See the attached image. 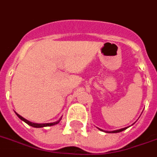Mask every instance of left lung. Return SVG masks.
I'll use <instances>...</instances> for the list:
<instances>
[{
  "label": "left lung",
  "instance_id": "8db88e82",
  "mask_svg": "<svg viewBox=\"0 0 157 157\" xmlns=\"http://www.w3.org/2000/svg\"><path fill=\"white\" fill-rule=\"evenodd\" d=\"M125 129H127V128H122V129H119V130L113 131V132H109V133H117V132H122V131H124Z\"/></svg>",
  "mask_w": 157,
  "mask_h": 157
}]
</instances>
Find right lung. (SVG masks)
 I'll list each match as a JSON object with an SVG mask.
<instances>
[{"mask_svg": "<svg viewBox=\"0 0 157 157\" xmlns=\"http://www.w3.org/2000/svg\"><path fill=\"white\" fill-rule=\"evenodd\" d=\"M16 115L18 116L19 118L21 119L22 121H24L25 122H26L27 124L29 125V126H31V127H33V128H43V127H49V126H54V125H55V124H58V123L59 122V121L61 120V119H59V121H57V122H52V123H44V124H39V123H33V122H29V121H28V120H26V119H25L23 117H21V115H19L18 113H16Z\"/></svg>", "mask_w": 157, "mask_h": 157, "instance_id": "right-lung-1", "label": "right lung"}]
</instances>
